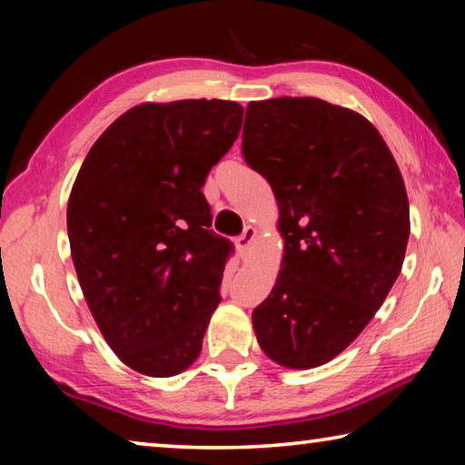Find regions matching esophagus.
<instances>
[{
  "mask_svg": "<svg viewBox=\"0 0 465 465\" xmlns=\"http://www.w3.org/2000/svg\"><path fill=\"white\" fill-rule=\"evenodd\" d=\"M254 238H256V227L248 225L246 230L242 232L240 238L235 240V246H238V252H240V254H246V252L252 248V242H254Z\"/></svg>",
  "mask_w": 465,
  "mask_h": 465,
  "instance_id": "1",
  "label": "esophagus"
}]
</instances>
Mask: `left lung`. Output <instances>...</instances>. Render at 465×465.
<instances>
[{"instance_id":"obj_1","label":"left lung","mask_w":465,"mask_h":465,"mask_svg":"<svg viewBox=\"0 0 465 465\" xmlns=\"http://www.w3.org/2000/svg\"><path fill=\"white\" fill-rule=\"evenodd\" d=\"M242 153L269 180L285 240L277 282L252 312L256 341L282 367H320L363 332L402 271V174L365 116L320 98L250 102Z\"/></svg>"}]
</instances>
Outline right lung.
<instances>
[{
    "label": "right lung",
    "mask_w": 465,
    "mask_h": 465,
    "mask_svg": "<svg viewBox=\"0 0 465 465\" xmlns=\"http://www.w3.org/2000/svg\"><path fill=\"white\" fill-rule=\"evenodd\" d=\"M243 108L230 100L143 102L85 155L67 233L85 302L124 365L183 373L199 357L232 242L213 233L201 193L230 152Z\"/></svg>",
    "instance_id": "1"
}]
</instances>
